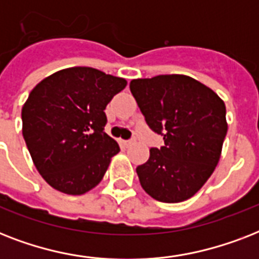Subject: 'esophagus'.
<instances>
[{"instance_id": "1", "label": "esophagus", "mask_w": 259, "mask_h": 259, "mask_svg": "<svg viewBox=\"0 0 259 259\" xmlns=\"http://www.w3.org/2000/svg\"><path fill=\"white\" fill-rule=\"evenodd\" d=\"M121 144L125 146V148H127V146H130L132 144H133V141H132V140H127V141H125V140H123V141H121Z\"/></svg>"}]
</instances>
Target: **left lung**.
<instances>
[{
  "label": "left lung",
  "instance_id": "obj_1",
  "mask_svg": "<svg viewBox=\"0 0 259 259\" xmlns=\"http://www.w3.org/2000/svg\"><path fill=\"white\" fill-rule=\"evenodd\" d=\"M130 91L164 146L137 166L141 187L162 203L192 197L215 170L227 134L225 102L187 75L134 79Z\"/></svg>",
  "mask_w": 259,
  "mask_h": 259
}]
</instances>
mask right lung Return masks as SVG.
<instances>
[{
	"instance_id": "add662e5",
	"label": "right lung",
	"mask_w": 259,
	"mask_h": 259,
	"mask_svg": "<svg viewBox=\"0 0 259 259\" xmlns=\"http://www.w3.org/2000/svg\"><path fill=\"white\" fill-rule=\"evenodd\" d=\"M126 84L91 67H71L30 91L21 110L22 136L36 169L52 188L83 195L101 183L119 152L105 133V109Z\"/></svg>"
}]
</instances>
